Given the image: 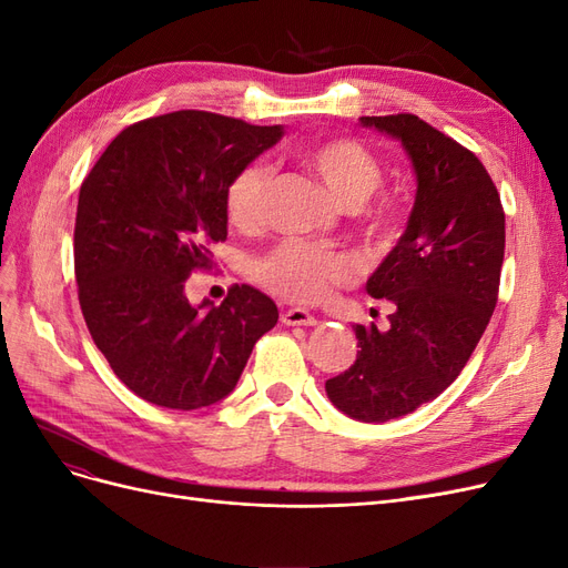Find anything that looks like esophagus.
<instances>
[{
    "mask_svg": "<svg viewBox=\"0 0 568 568\" xmlns=\"http://www.w3.org/2000/svg\"><path fill=\"white\" fill-rule=\"evenodd\" d=\"M281 321L285 323V325H318V321H316V316H311L308 311H304V308H287L283 316H281Z\"/></svg>",
    "mask_w": 568,
    "mask_h": 568,
    "instance_id": "obj_1",
    "label": "esophagus"
}]
</instances>
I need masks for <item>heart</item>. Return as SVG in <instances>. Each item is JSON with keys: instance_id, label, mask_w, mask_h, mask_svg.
I'll list each match as a JSON object with an SVG mask.
<instances>
[{"instance_id": "heart-1", "label": "heart", "mask_w": 568, "mask_h": 568, "mask_svg": "<svg viewBox=\"0 0 568 568\" xmlns=\"http://www.w3.org/2000/svg\"><path fill=\"white\" fill-rule=\"evenodd\" d=\"M302 163L325 184L332 199L344 207L361 205V226L365 236L388 245L403 229V207L390 196L365 203L382 184V165L376 156L351 138H329L308 144ZM268 171L260 163L243 165L224 189L226 220L239 229L257 226L264 217ZM250 276L273 295L295 304H316L332 287L351 283L353 264L339 252L287 241L266 252L250 266Z\"/></svg>"}]
</instances>
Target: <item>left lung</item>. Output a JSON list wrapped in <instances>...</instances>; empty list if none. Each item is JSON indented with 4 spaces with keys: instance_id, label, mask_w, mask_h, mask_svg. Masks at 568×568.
Here are the masks:
<instances>
[{
    "instance_id": "left-lung-1",
    "label": "left lung",
    "mask_w": 568,
    "mask_h": 568,
    "mask_svg": "<svg viewBox=\"0 0 568 568\" xmlns=\"http://www.w3.org/2000/svg\"><path fill=\"white\" fill-rule=\"evenodd\" d=\"M361 121L403 142L418 186L405 234L367 281L395 306L390 325H355V363L325 390L344 414L384 424L435 400L470 361L498 302L506 213L487 168L454 138L407 112Z\"/></svg>"
}]
</instances>
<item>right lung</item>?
I'll return each instance as SVG.
<instances>
[{
  "mask_svg": "<svg viewBox=\"0 0 568 568\" xmlns=\"http://www.w3.org/2000/svg\"><path fill=\"white\" fill-rule=\"evenodd\" d=\"M281 135V125L180 110L131 123L83 178L79 306L100 353L142 400L182 412L220 403L278 323L276 304L255 287L192 306L184 283L213 268V245L226 241L229 180Z\"/></svg>",
  "mask_w": 568,
  "mask_h": 568,
  "instance_id": "1",
  "label": "right lung"
}]
</instances>
